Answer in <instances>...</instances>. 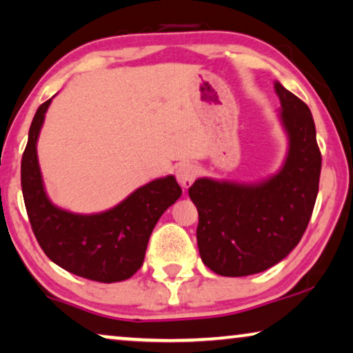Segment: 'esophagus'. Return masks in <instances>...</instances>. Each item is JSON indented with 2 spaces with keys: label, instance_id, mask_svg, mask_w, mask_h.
I'll return each instance as SVG.
<instances>
[{
  "label": "esophagus",
  "instance_id": "1",
  "mask_svg": "<svg viewBox=\"0 0 353 353\" xmlns=\"http://www.w3.org/2000/svg\"><path fill=\"white\" fill-rule=\"evenodd\" d=\"M197 176V167L191 164V162H185L176 167V180L183 188H189L192 185V181Z\"/></svg>",
  "mask_w": 353,
  "mask_h": 353
}]
</instances>
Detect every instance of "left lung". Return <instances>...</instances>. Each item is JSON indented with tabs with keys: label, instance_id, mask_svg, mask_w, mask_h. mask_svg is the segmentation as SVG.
<instances>
[{
	"label": "left lung",
	"instance_id": "8db88e82",
	"mask_svg": "<svg viewBox=\"0 0 353 353\" xmlns=\"http://www.w3.org/2000/svg\"><path fill=\"white\" fill-rule=\"evenodd\" d=\"M275 92L290 145L283 167L253 185L199 178L189 188L199 212V253L224 277L258 274L282 261L312 216L321 170L314 117L280 83Z\"/></svg>",
	"mask_w": 353,
	"mask_h": 353
}]
</instances>
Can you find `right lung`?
Segmentation results:
<instances>
[{
	"mask_svg": "<svg viewBox=\"0 0 353 353\" xmlns=\"http://www.w3.org/2000/svg\"><path fill=\"white\" fill-rule=\"evenodd\" d=\"M50 101H44L33 117L20 167L34 237L50 261L71 274L103 283L130 279L141 268L156 223L180 199L181 188L168 175L139 188L119 205L101 213L79 214L55 207L44 191L37 154Z\"/></svg>",
	"mask_w": 353,
	"mask_h": 353,
	"instance_id": "1",
	"label": "right lung"
}]
</instances>
